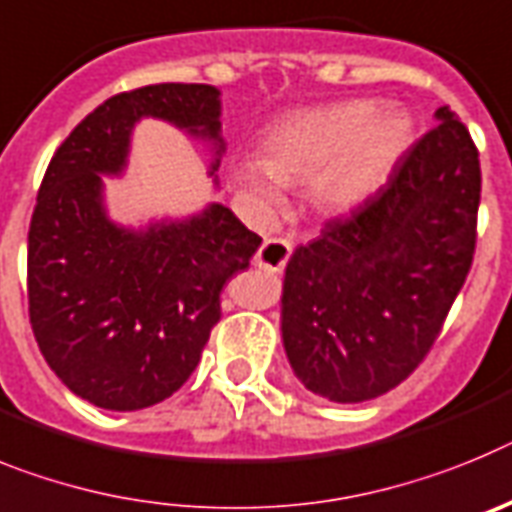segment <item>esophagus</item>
<instances>
[{
  "label": "esophagus",
  "mask_w": 512,
  "mask_h": 512,
  "mask_svg": "<svg viewBox=\"0 0 512 512\" xmlns=\"http://www.w3.org/2000/svg\"><path fill=\"white\" fill-rule=\"evenodd\" d=\"M288 257H291V242L286 239H265L260 250L255 252V265L268 273H281L286 268Z\"/></svg>",
  "instance_id": "obj_1"
}]
</instances>
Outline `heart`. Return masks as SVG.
Returning <instances> with one entry per match:
<instances>
[{"label": "heart", "instance_id": "obj_1", "mask_svg": "<svg viewBox=\"0 0 512 512\" xmlns=\"http://www.w3.org/2000/svg\"><path fill=\"white\" fill-rule=\"evenodd\" d=\"M412 123L373 100H342L286 115L262 136L260 159L231 164V180L252 201L306 180L309 201L324 213L363 206L391 175L410 144Z\"/></svg>", "mask_w": 512, "mask_h": 512}]
</instances>
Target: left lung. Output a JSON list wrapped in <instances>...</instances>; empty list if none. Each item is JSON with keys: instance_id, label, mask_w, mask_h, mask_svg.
I'll return each mask as SVG.
<instances>
[{"instance_id": "8db88e82", "label": "left lung", "mask_w": 512, "mask_h": 512, "mask_svg": "<svg viewBox=\"0 0 512 512\" xmlns=\"http://www.w3.org/2000/svg\"><path fill=\"white\" fill-rule=\"evenodd\" d=\"M479 193L477 146L443 105L379 193L296 247L281 332L306 389L366 402L420 366L469 275Z\"/></svg>"}]
</instances>
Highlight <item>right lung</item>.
<instances>
[{"instance_id":"1","label":"right lung","mask_w":512,"mask_h":512,"mask_svg":"<svg viewBox=\"0 0 512 512\" xmlns=\"http://www.w3.org/2000/svg\"><path fill=\"white\" fill-rule=\"evenodd\" d=\"M159 118L211 144L219 170L221 92L149 84L97 105L56 149L28 234L33 335L77 397L115 412L172 397L221 319V291L262 244L221 203L144 229L110 221L102 177L126 170L133 126Z\"/></svg>"}]
</instances>
